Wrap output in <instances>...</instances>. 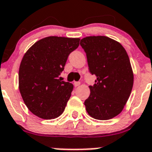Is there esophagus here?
I'll return each mask as SVG.
<instances>
[{
	"mask_svg": "<svg viewBox=\"0 0 152 152\" xmlns=\"http://www.w3.org/2000/svg\"><path fill=\"white\" fill-rule=\"evenodd\" d=\"M80 84H81V83H80V82H74V86H75V87L78 86Z\"/></svg>",
	"mask_w": 152,
	"mask_h": 152,
	"instance_id": "obj_1",
	"label": "esophagus"
}]
</instances>
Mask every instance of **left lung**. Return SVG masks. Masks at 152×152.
<instances>
[{
    "label": "left lung",
    "mask_w": 152,
    "mask_h": 152,
    "mask_svg": "<svg viewBox=\"0 0 152 152\" xmlns=\"http://www.w3.org/2000/svg\"><path fill=\"white\" fill-rule=\"evenodd\" d=\"M86 54L89 73L97 77L85 101L93 118L104 121L121 113L131 94L133 73L126 50L106 36H88L80 41Z\"/></svg>",
    "instance_id": "1"
}]
</instances>
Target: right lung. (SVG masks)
<instances>
[{"label":"right lung","instance_id":"obj_1","mask_svg":"<svg viewBox=\"0 0 152 152\" xmlns=\"http://www.w3.org/2000/svg\"><path fill=\"white\" fill-rule=\"evenodd\" d=\"M79 39L49 36L37 41L23 55L19 70V89L28 109L36 116L51 120L63 113L73 85L62 81L68 56Z\"/></svg>","mask_w":152,"mask_h":152}]
</instances>
